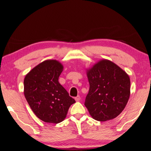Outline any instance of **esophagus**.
Segmentation results:
<instances>
[{"label": "esophagus", "mask_w": 151, "mask_h": 151, "mask_svg": "<svg viewBox=\"0 0 151 151\" xmlns=\"http://www.w3.org/2000/svg\"><path fill=\"white\" fill-rule=\"evenodd\" d=\"M75 101H76V102H78V101H81V97H80L79 95H78L77 97H76L75 98Z\"/></svg>", "instance_id": "34e87169"}]
</instances>
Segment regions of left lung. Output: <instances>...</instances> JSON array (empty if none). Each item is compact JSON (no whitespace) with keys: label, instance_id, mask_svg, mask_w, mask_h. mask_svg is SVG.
<instances>
[{"label":"left lung","instance_id":"1","mask_svg":"<svg viewBox=\"0 0 151 151\" xmlns=\"http://www.w3.org/2000/svg\"><path fill=\"white\" fill-rule=\"evenodd\" d=\"M89 90L85 106L92 118L106 121L117 117L130 94L128 74L111 61L102 59L86 70Z\"/></svg>","mask_w":151,"mask_h":151}]
</instances>
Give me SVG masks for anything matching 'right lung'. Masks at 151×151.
<instances>
[{"instance_id":"obj_1","label":"right lung","mask_w":151,"mask_h":151,"mask_svg":"<svg viewBox=\"0 0 151 151\" xmlns=\"http://www.w3.org/2000/svg\"><path fill=\"white\" fill-rule=\"evenodd\" d=\"M63 69L59 61L47 60L25 76L24 97L35 115L45 123L63 121L70 105L75 102L58 82Z\"/></svg>"}]
</instances>
